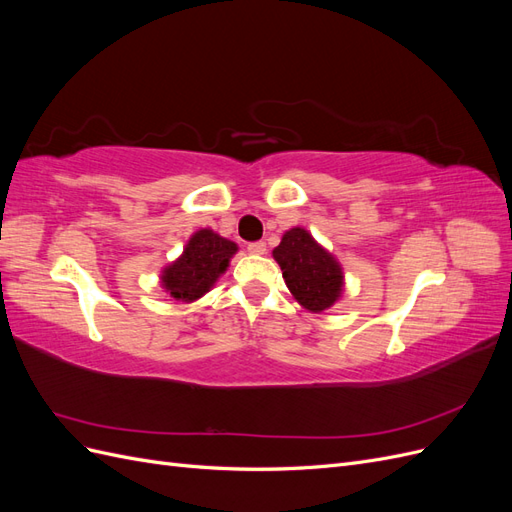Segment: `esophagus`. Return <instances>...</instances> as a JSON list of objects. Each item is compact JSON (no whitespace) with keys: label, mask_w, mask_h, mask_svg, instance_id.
<instances>
[{"label":"esophagus","mask_w":512,"mask_h":512,"mask_svg":"<svg viewBox=\"0 0 512 512\" xmlns=\"http://www.w3.org/2000/svg\"><path fill=\"white\" fill-rule=\"evenodd\" d=\"M247 252H250V254H265L267 243L265 241H254V243L247 245Z\"/></svg>","instance_id":"obj_1"}]
</instances>
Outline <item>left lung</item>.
Returning a JSON list of instances; mask_svg holds the SVG:
<instances>
[{
  "mask_svg": "<svg viewBox=\"0 0 512 512\" xmlns=\"http://www.w3.org/2000/svg\"><path fill=\"white\" fill-rule=\"evenodd\" d=\"M273 258L282 267L288 290L309 312H322L342 294V267L307 230H288L282 243L273 250Z\"/></svg>",
  "mask_w": 512,
  "mask_h": 512,
  "instance_id": "left-lung-1",
  "label": "left lung"
}]
</instances>
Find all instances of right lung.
I'll use <instances>...</instances> for the list:
<instances>
[{
    "instance_id": "obj_1",
    "label": "right lung",
    "mask_w": 512,
    "mask_h": 512,
    "mask_svg": "<svg viewBox=\"0 0 512 512\" xmlns=\"http://www.w3.org/2000/svg\"><path fill=\"white\" fill-rule=\"evenodd\" d=\"M237 252V243H232L213 230H198L185 245L179 260L164 269L162 284L170 297L181 301H196L218 282L226 271L228 260Z\"/></svg>"
}]
</instances>
